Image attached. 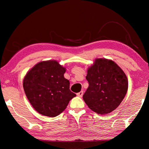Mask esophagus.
<instances>
[{"label": "esophagus", "instance_id": "1", "mask_svg": "<svg viewBox=\"0 0 149 149\" xmlns=\"http://www.w3.org/2000/svg\"><path fill=\"white\" fill-rule=\"evenodd\" d=\"M83 95V91H80L79 93H77V96L79 97H82Z\"/></svg>", "mask_w": 149, "mask_h": 149}]
</instances>
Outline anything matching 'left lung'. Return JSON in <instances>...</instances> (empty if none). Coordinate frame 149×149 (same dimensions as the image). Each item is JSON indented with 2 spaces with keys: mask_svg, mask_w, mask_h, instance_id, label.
<instances>
[{
  "mask_svg": "<svg viewBox=\"0 0 149 149\" xmlns=\"http://www.w3.org/2000/svg\"><path fill=\"white\" fill-rule=\"evenodd\" d=\"M86 79L88 82L83 98L94 112L108 114L120 104L128 88L123 70L114 61L96 58L88 68Z\"/></svg>",
  "mask_w": 149,
  "mask_h": 149,
  "instance_id": "8db88e82",
  "label": "left lung"
}]
</instances>
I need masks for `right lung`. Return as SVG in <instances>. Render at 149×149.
<instances>
[{"label": "right lung", "mask_w": 149, "mask_h": 149, "mask_svg": "<svg viewBox=\"0 0 149 149\" xmlns=\"http://www.w3.org/2000/svg\"><path fill=\"white\" fill-rule=\"evenodd\" d=\"M66 68L56 61H42L26 73L23 88L34 109L41 115L54 117L66 109L76 96L64 78Z\"/></svg>", "instance_id": "add662e5"}]
</instances>
